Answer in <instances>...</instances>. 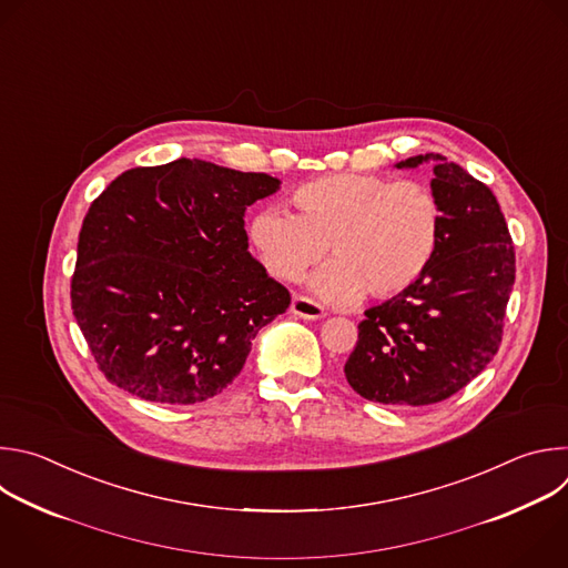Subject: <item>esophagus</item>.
I'll list each match as a JSON object with an SVG mask.
<instances>
[{
    "mask_svg": "<svg viewBox=\"0 0 568 568\" xmlns=\"http://www.w3.org/2000/svg\"><path fill=\"white\" fill-rule=\"evenodd\" d=\"M288 311H291L293 315L302 317V320H320V317H324V308H322L320 304L311 302L308 297H300V295L293 297Z\"/></svg>",
    "mask_w": 568,
    "mask_h": 568,
    "instance_id": "1",
    "label": "esophagus"
}]
</instances>
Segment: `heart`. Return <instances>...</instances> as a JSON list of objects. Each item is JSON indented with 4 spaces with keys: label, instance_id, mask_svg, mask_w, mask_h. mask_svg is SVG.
<instances>
[{
    "label": "heart",
    "instance_id": "heart-1",
    "mask_svg": "<svg viewBox=\"0 0 568 568\" xmlns=\"http://www.w3.org/2000/svg\"><path fill=\"white\" fill-rule=\"evenodd\" d=\"M297 214L280 205L251 221L266 271L295 280L326 253L333 262L311 275V288L331 304L392 297L429 268L440 237L443 212L420 183L378 174H331L300 185Z\"/></svg>",
    "mask_w": 568,
    "mask_h": 568
}]
</instances>
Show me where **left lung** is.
<instances>
[{
	"mask_svg": "<svg viewBox=\"0 0 568 568\" xmlns=\"http://www.w3.org/2000/svg\"><path fill=\"white\" fill-rule=\"evenodd\" d=\"M434 165L429 187L443 223L436 255L407 291L365 311L345 365L354 392L383 405H432L477 378L501 343L515 284V251L488 185L440 154L398 170Z\"/></svg>",
	"mask_w": 568,
	"mask_h": 568,
	"instance_id": "8db88e82",
	"label": "left lung"
}]
</instances>
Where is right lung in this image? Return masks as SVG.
I'll use <instances>...</instances> for the list:
<instances>
[{
	"label": "right lung",
	"mask_w": 568,
	"mask_h": 568,
	"mask_svg": "<svg viewBox=\"0 0 568 568\" xmlns=\"http://www.w3.org/2000/svg\"><path fill=\"white\" fill-rule=\"evenodd\" d=\"M280 185L176 159L128 170L91 203L71 306L109 383L143 400L194 405L240 376L260 328L291 304L244 231L248 205Z\"/></svg>",
	"instance_id": "1"
}]
</instances>
